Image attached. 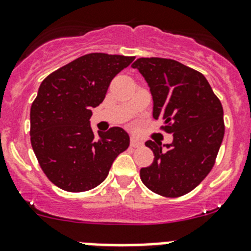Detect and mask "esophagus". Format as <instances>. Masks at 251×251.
Segmentation results:
<instances>
[{
	"mask_svg": "<svg viewBox=\"0 0 251 251\" xmlns=\"http://www.w3.org/2000/svg\"><path fill=\"white\" fill-rule=\"evenodd\" d=\"M130 145L132 146V148H139V146L142 145V142L139 141V140H137V139H135V137H131Z\"/></svg>",
	"mask_w": 251,
	"mask_h": 251,
	"instance_id": "34e87169",
	"label": "esophagus"
}]
</instances>
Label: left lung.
<instances>
[{"label": "left lung", "instance_id": "obj_1", "mask_svg": "<svg viewBox=\"0 0 251 251\" xmlns=\"http://www.w3.org/2000/svg\"><path fill=\"white\" fill-rule=\"evenodd\" d=\"M149 83L152 116L174 135L171 144L145 142L153 161L140 170L148 189L166 198L194 190L211 171L224 137V111L201 72L171 58L141 57L132 64Z\"/></svg>", "mask_w": 251, "mask_h": 251}]
</instances>
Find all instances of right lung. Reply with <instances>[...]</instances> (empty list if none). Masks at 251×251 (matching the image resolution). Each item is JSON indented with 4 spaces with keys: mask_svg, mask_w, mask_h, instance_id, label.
Returning a JSON list of instances; mask_svg holds the SVG:
<instances>
[{
    "mask_svg": "<svg viewBox=\"0 0 251 251\" xmlns=\"http://www.w3.org/2000/svg\"><path fill=\"white\" fill-rule=\"evenodd\" d=\"M132 56L87 53L50 74L31 106V145L45 175L70 193L91 190L109 175L130 145L127 132L111 127L94 134L92 107L100 105L112 78Z\"/></svg>",
    "mask_w": 251,
    "mask_h": 251,
    "instance_id": "right-lung-1",
    "label": "right lung"
}]
</instances>
